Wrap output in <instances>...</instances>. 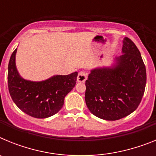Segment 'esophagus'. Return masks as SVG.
Listing matches in <instances>:
<instances>
[{
  "label": "esophagus",
  "instance_id": "esophagus-1",
  "mask_svg": "<svg viewBox=\"0 0 156 156\" xmlns=\"http://www.w3.org/2000/svg\"><path fill=\"white\" fill-rule=\"evenodd\" d=\"M87 73L86 72L80 71L78 73V76H77V82L79 83H84L87 80Z\"/></svg>",
  "mask_w": 156,
  "mask_h": 156
}]
</instances>
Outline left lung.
I'll use <instances>...</instances> for the list:
<instances>
[{"label": "left lung", "mask_w": 156, "mask_h": 156, "mask_svg": "<svg viewBox=\"0 0 156 156\" xmlns=\"http://www.w3.org/2000/svg\"><path fill=\"white\" fill-rule=\"evenodd\" d=\"M122 53L112 68L91 70L86 80L85 101L93 115L118 120L137 109L146 85V69L137 46L130 39L122 41Z\"/></svg>", "instance_id": "8db88e82"}]
</instances>
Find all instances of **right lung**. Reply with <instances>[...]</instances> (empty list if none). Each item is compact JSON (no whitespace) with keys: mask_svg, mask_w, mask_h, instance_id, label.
<instances>
[{"mask_svg":"<svg viewBox=\"0 0 156 156\" xmlns=\"http://www.w3.org/2000/svg\"><path fill=\"white\" fill-rule=\"evenodd\" d=\"M14 51L8 63V90L15 104L25 113L44 119L55 115L62 108L66 94L75 87L78 73L54 76L41 82L23 79L16 66Z\"/></svg>","mask_w":156,"mask_h":156,"instance_id":"right-lung-1","label":"right lung"}]
</instances>
